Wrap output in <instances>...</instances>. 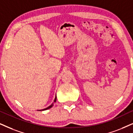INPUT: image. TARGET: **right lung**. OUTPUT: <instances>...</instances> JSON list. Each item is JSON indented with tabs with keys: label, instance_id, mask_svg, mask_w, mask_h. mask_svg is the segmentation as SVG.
<instances>
[{
	"label": "right lung",
	"instance_id": "right-lung-1",
	"mask_svg": "<svg viewBox=\"0 0 133 133\" xmlns=\"http://www.w3.org/2000/svg\"><path fill=\"white\" fill-rule=\"evenodd\" d=\"M56 101V97H55V100H54V102H55ZM53 104H52L51 105H50V106H48V107H46V108H45V109H42V110H40V111H41V110H47V109H49L51 108V107H53Z\"/></svg>",
	"mask_w": 133,
	"mask_h": 133
}]
</instances>
